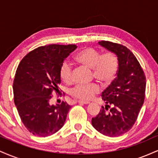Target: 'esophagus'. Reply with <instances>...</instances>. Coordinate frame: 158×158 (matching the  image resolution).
<instances>
[{
  "label": "esophagus",
  "instance_id": "obj_1",
  "mask_svg": "<svg viewBox=\"0 0 158 158\" xmlns=\"http://www.w3.org/2000/svg\"><path fill=\"white\" fill-rule=\"evenodd\" d=\"M78 102H79V104H82V105L90 104V102H88V101H83V100H79V101H78Z\"/></svg>",
  "mask_w": 158,
  "mask_h": 158
}]
</instances>
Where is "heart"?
Returning a JSON list of instances; mask_svg holds the SVG:
<instances>
[{
	"label": "heart",
	"instance_id": "heart-1",
	"mask_svg": "<svg viewBox=\"0 0 158 158\" xmlns=\"http://www.w3.org/2000/svg\"><path fill=\"white\" fill-rule=\"evenodd\" d=\"M75 59L80 64L91 68L93 77L101 84L108 86L117 77L119 70V61L116 56L108 52L101 54L93 48H86L79 51ZM59 76L66 84L73 82V73L70 64L67 61L62 63L59 69ZM100 91L97 83L77 85L71 90V95L81 100H90Z\"/></svg>",
	"mask_w": 158,
	"mask_h": 158
}]
</instances>
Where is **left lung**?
I'll use <instances>...</instances> for the list:
<instances>
[{
  "label": "left lung",
  "instance_id": "1",
  "mask_svg": "<svg viewBox=\"0 0 158 158\" xmlns=\"http://www.w3.org/2000/svg\"><path fill=\"white\" fill-rule=\"evenodd\" d=\"M99 44L114 52L119 61L117 78L102 94V106L92 126L108 137H117L129 131L144 102L146 76L137 58L126 47L108 41Z\"/></svg>",
  "mask_w": 158,
  "mask_h": 158
}]
</instances>
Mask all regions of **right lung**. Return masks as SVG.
I'll return each mask as SVG.
<instances>
[{"mask_svg":"<svg viewBox=\"0 0 158 158\" xmlns=\"http://www.w3.org/2000/svg\"><path fill=\"white\" fill-rule=\"evenodd\" d=\"M76 44H50L27 53L16 70L14 102L23 124L32 135L48 137L62 128L69 110L67 102L50 105L53 92H59V69L77 48Z\"/></svg>","mask_w":158,"mask_h":158,"instance_id":"obj_1","label":"right lung"}]
</instances>
